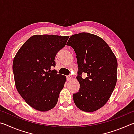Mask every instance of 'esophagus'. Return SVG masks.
Returning a JSON list of instances; mask_svg holds the SVG:
<instances>
[{"label": "esophagus", "instance_id": "obj_1", "mask_svg": "<svg viewBox=\"0 0 134 134\" xmlns=\"http://www.w3.org/2000/svg\"><path fill=\"white\" fill-rule=\"evenodd\" d=\"M67 80L69 81H70V80H71V79L72 78V76H71V75H69V76H67Z\"/></svg>", "mask_w": 134, "mask_h": 134}]
</instances>
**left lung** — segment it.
Listing matches in <instances>:
<instances>
[{
	"instance_id": "1",
	"label": "left lung",
	"mask_w": 134,
	"mask_h": 134,
	"mask_svg": "<svg viewBox=\"0 0 134 134\" xmlns=\"http://www.w3.org/2000/svg\"><path fill=\"white\" fill-rule=\"evenodd\" d=\"M67 45L75 51L79 67L76 79L80 89L72 96L74 103L84 112L98 110L108 101L116 86V57L102 38L90 33L71 35ZM82 73L87 74L85 79Z\"/></svg>"
}]
</instances>
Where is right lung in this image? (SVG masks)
Returning <instances> with one entry per match:
<instances>
[{
  "mask_svg": "<svg viewBox=\"0 0 134 134\" xmlns=\"http://www.w3.org/2000/svg\"><path fill=\"white\" fill-rule=\"evenodd\" d=\"M69 36L35 35L22 45L13 62L16 88L28 105L46 112L57 103L66 77L57 74V53L64 47Z\"/></svg>",
  "mask_w": 134,
  "mask_h": 134,
  "instance_id": "add662e5",
  "label": "right lung"
}]
</instances>
